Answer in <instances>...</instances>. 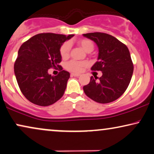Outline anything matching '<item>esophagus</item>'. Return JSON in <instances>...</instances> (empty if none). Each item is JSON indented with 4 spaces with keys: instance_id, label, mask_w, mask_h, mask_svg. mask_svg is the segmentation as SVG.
<instances>
[{
    "instance_id": "esophagus-1",
    "label": "esophagus",
    "mask_w": 154,
    "mask_h": 154,
    "mask_svg": "<svg viewBox=\"0 0 154 154\" xmlns=\"http://www.w3.org/2000/svg\"><path fill=\"white\" fill-rule=\"evenodd\" d=\"M80 75H81V74H79V73H71V75H72V76L78 77V76H80Z\"/></svg>"
}]
</instances>
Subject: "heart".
Masks as SVG:
<instances>
[{"mask_svg": "<svg viewBox=\"0 0 154 154\" xmlns=\"http://www.w3.org/2000/svg\"><path fill=\"white\" fill-rule=\"evenodd\" d=\"M77 44L83 48L87 52H91L94 49V44L91 39H81L77 40ZM70 50H71V44L69 42H66L61 45L59 49L60 55L62 59H66L69 57ZM86 61H79L75 60H71L66 64V69L72 72H80L83 67L87 66Z\"/></svg>", "mask_w": 154, "mask_h": 154, "instance_id": "b5f03b06", "label": "heart"}]
</instances>
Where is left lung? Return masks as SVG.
I'll return each instance as SVG.
<instances>
[{"label":"left lung","instance_id":"left-lung-1","mask_svg":"<svg viewBox=\"0 0 154 154\" xmlns=\"http://www.w3.org/2000/svg\"><path fill=\"white\" fill-rule=\"evenodd\" d=\"M98 47L97 61L92 71H100L103 75L91 77L90 83L83 86L85 95L99 103H109L118 99L130 83L134 66L130 53L125 44L117 38L103 32L83 34Z\"/></svg>","mask_w":154,"mask_h":154}]
</instances>
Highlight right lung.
<instances>
[{
    "mask_svg": "<svg viewBox=\"0 0 154 154\" xmlns=\"http://www.w3.org/2000/svg\"><path fill=\"white\" fill-rule=\"evenodd\" d=\"M73 35L41 33L24 42L18 50L14 72L22 93L29 102L39 106H49L63 95L70 73L59 65L61 61L59 49ZM59 67L57 76L48 69Z\"/></svg>",
    "mask_w": 154,
    "mask_h": 154,
    "instance_id": "right-lung-1",
    "label": "right lung"
}]
</instances>
